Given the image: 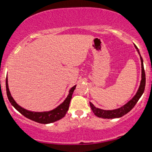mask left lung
<instances>
[{"instance_id": "8db88e82", "label": "left lung", "mask_w": 152, "mask_h": 152, "mask_svg": "<svg viewBox=\"0 0 152 152\" xmlns=\"http://www.w3.org/2000/svg\"><path fill=\"white\" fill-rule=\"evenodd\" d=\"M134 47L137 49L138 53H139V56L141 59V64H142V80H141L140 85H139V88H138L137 93L134 96V97L129 101L124 106H121L118 109H113V110H104L96 108L92 103L90 102V106L91 108V110L93 111L94 114L99 118H119L121 116H124L127 113L134 108V106L136 105L139 99L141 98L142 96L143 93L144 91V88H145L146 85V77H145V71L144 69V63H143V59L141 56V54L139 53V50L136 45H134Z\"/></svg>"}]
</instances>
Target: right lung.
Wrapping results in <instances>:
<instances>
[{
    "label": "right lung",
    "instance_id": "right-lung-1",
    "mask_svg": "<svg viewBox=\"0 0 152 152\" xmlns=\"http://www.w3.org/2000/svg\"><path fill=\"white\" fill-rule=\"evenodd\" d=\"M76 85L71 88V89L69 91V95L67 96L64 102L61 103L60 105L57 106L56 108L53 110H50L48 111H42V112H38V111H31L28 110L24 109L18 105L15 101L13 99V96L10 94V92L8 88V77L6 78V93L7 96H8V100L11 105L15 108L18 112H20L22 115L26 116V118L32 120L40 124H50L53 123L58 120L61 119L63 117L65 116L66 112L69 110V104H70L71 99L72 98V94L74 93V91L76 88Z\"/></svg>",
    "mask_w": 152,
    "mask_h": 152
}]
</instances>
